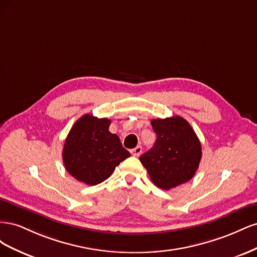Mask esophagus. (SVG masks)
Returning <instances> with one entry per match:
<instances>
[{
  "label": "esophagus",
  "mask_w": 257,
  "mask_h": 257,
  "mask_svg": "<svg viewBox=\"0 0 257 257\" xmlns=\"http://www.w3.org/2000/svg\"><path fill=\"white\" fill-rule=\"evenodd\" d=\"M142 152H143V148H142V146H137L136 148H134V149H132L131 150V153L134 155V157H139V155L142 154Z\"/></svg>",
  "instance_id": "obj_1"
}]
</instances>
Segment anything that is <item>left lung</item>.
Wrapping results in <instances>:
<instances>
[{
    "mask_svg": "<svg viewBox=\"0 0 257 257\" xmlns=\"http://www.w3.org/2000/svg\"><path fill=\"white\" fill-rule=\"evenodd\" d=\"M157 141L139 160L152 182L163 190L190 181L201 159V145L190 123L182 116L153 119Z\"/></svg>",
    "mask_w": 257,
    "mask_h": 257,
    "instance_id": "left-lung-1",
    "label": "left lung"
}]
</instances>
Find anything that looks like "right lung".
<instances>
[{
	"label": "right lung",
	"mask_w": 257,
	"mask_h": 257,
	"mask_svg": "<svg viewBox=\"0 0 257 257\" xmlns=\"http://www.w3.org/2000/svg\"><path fill=\"white\" fill-rule=\"evenodd\" d=\"M111 121L84 114L69 131L64 143V166L69 175L88 185L109 178L122 161L131 157L118 135L111 134Z\"/></svg>",
	"instance_id": "right-lung-1"
}]
</instances>
